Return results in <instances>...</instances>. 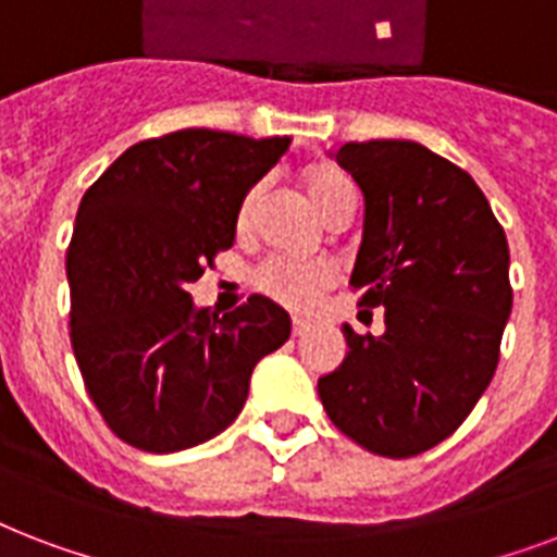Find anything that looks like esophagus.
Here are the masks:
<instances>
[{
    "instance_id": "obj_1",
    "label": "esophagus",
    "mask_w": 557,
    "mask_h": 557,
    "mask_svg": "<svg viewBox=\"0 0 557 557\" xmlns=\"http://www.w3.org/2000/svg\"><path fill=\"white\" fill-rule=\"evenodd\" d=\"M308 322L305 319H293V337H305L308 334Z\"/></svg>"
}]
</instances>
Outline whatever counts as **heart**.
I'll use <instances>...</instances> for the list:
<instances>
[{"mask_svg":"<svg viewBox=\"0 0 557 557\" xmlns=\"http://www.w3.org/2000/svg\"><path fill=\"white\" fill-rule=\"evenodd\" d=\"M301 185L308 200L313 202V209L319 211V218L331 223L339 211L355 209V188L337 165H310L301 174ZM264 185L256 183L244 194L238 209V230L247 232L256 220L258 202H261ZM334 267L317 258V261H293V258H267L264 264L256 270V284L267 296H273L275 301H282L287 308H308L310 301L317 299L319 290H325L327 284H334Z\"/></svg>","mask_w":557,"mask_h":557,"instance_id":"heart-1","label":"heart"}]
</instances>
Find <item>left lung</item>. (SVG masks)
Wrapping results in <instances>:
<instances>
[{
    "instance_id": "1",
    "label": "left lung",
    "mask_w": 557,
    "mask_h": 557,
    "mask_svg": "<svg viewBox=\"0 0 557 557\" xmlns=\"http://www.w3.org/2000/svg\"><path fill=\"white\" fill-rule=\"evenodd\" d=\"M334 159L366 202L351 287L386 331L343 325L346 360L319 377V398L360 447L407 459L488 389L511 317L508 240L473 176L418 141H348Z\"/></svg>"
}]
</instances>
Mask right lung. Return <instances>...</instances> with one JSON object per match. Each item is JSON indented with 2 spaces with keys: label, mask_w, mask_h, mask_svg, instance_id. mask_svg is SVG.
<instances>
[{
  "label": "right lung",
  "mask_w": 557,
  "mask_h": 557,
  "mask_svg": "<svg viewBox=\"0 0 557 557\" xmlns=\"http://www.w3.org/2000/svg\"><path fill=\"white\" fill-rule=\"evenodd\" d=\"M287 148L290 136L188 127L127 148L84 194L66 256L72 348L95 407L133 447L176 454L223 433L258 360L290 337V313L267 296L218 317L188 293Z\"/></svg>",
  "instance_id": "1"
}]
</instances>
